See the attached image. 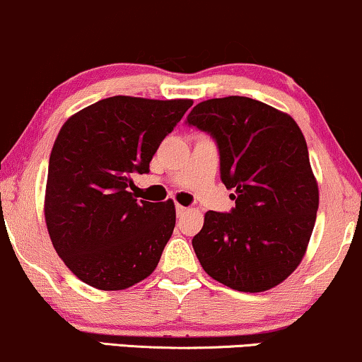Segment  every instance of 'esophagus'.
<instances>
[{
	"label": "esophagus",
	"mask_w": 362,
	"mask_h": 362,
	"mask_svg": "<svg viewBox=\"0 0 362 362\" xmlns=\"http://www.w3.org/2000/svg\"><path fill=\"white\" fill-rule=\"evenodd\" d=\"M175 210H177V217H182V215H184L189 209L184 207V205H178V204H177V205H175Z\"/></svg>",
	"instance_id": "1"
}]
</instances>
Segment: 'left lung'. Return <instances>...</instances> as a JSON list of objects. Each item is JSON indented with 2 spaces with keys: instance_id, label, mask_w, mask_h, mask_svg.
Listing matches in <instances>:
<instances>
[{
  "instance_id": "8db88e82",
  "label": "left lung",
  "mask_w": 362,
  "mask_h": 362,
  "mask_svg": "<svg viewBox=\"0 0 362 362\" xmlns=\"http://www.w3.org/2000/svg\"><path fill=\"white\" fill-rule=\"evenodd\" d=\"M187 123L217 141L221 178L235 200L230 214H205L192 239L197 259L230 289H272L300 264L317 215L303 132L291 115L247 97L200 102Z\"/></svg>"
}]
</instances>
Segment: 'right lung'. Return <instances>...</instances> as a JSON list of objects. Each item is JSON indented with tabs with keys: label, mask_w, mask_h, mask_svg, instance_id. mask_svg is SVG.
<instances>
[{
	"label": "right lung",
	"mask_w": 362,
	"mask_h": 362,
	"mask_svg": "<svg viewBox=\"0 0 362 362\" xmlns=\"http://www.w3.org/2000/svg\"><path fill=\"white\" fill-rule=\"evenodd\" d=\"M192 103L118 95L63 123L49 155L45 221L54 250L80 281L122 291L155 271L175 227V205L139 202L128 189Z\"/></svg>",
	"instance_id": "obj_1"
}]
</instances>
